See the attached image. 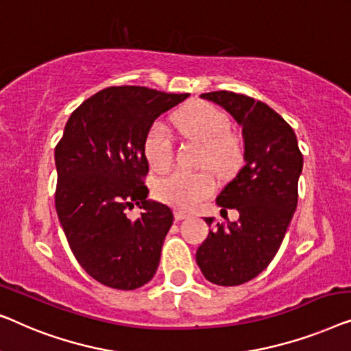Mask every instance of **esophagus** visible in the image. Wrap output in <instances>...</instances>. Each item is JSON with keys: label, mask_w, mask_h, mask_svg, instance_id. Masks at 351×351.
Returning <instances> with one entry per match:
<instances>
[{"label": "esophagus", "mask_w": 351, "mask_h": 351, "mask_svg": "<svg viewBox=\"0 0 351 351\" xmlns=\"http://www.w3.org/2000/svg\"><path fill=\"white\" fill-rule=\"evenodd\" d=\"M187 216H189V215H187V213H186V211H181V210H175V219H176V221H182V219H186V218H187Z\"/></svg>", "instance_id": "obj_1"}]
</instances>
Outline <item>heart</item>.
<instances>
[{
	"label": "heart",
	"instance_id": "1",
	"mask_svg": "<svg viewBox=\"0 0 351 351\" xmlns=\"http://www.w3.org/2000/svg\"><path fill=\"white\" fill-rule=\"evenodd\" d=\"M175 127L182 135L204 143L202 164L221 176H229L239 170L243 157L240 138L229 132V121L223 111L208 103H191L176 112ZM143 152L151 170L167 171L173 164V141L162 122L147 128ZM216 182L206 170H176L160 178L154 186V194L164 204L181 210H192L215 192Z\"/></svg>",
	"mask_w": 351,
	"mask_h": 351
}]
</instances>
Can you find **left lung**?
Here are the masks:
<instances>
[{
	"instance_id": "obj_1",
	"label": "left lung",
	"mask_w": 351,
	"mask_h": 351,
	"mask_svg": "<svg viewBox=\"0 0 351 351\" xmlns=\"http://www.w3.org/2000/svg\"><path fill=\"white\" fill-rule=\"evenodd\" d=\"M200 98L216 103L241 127L245 165L216 197L221 211H239V221L215 224V218H205L215 229L195 261L211 283L237 286L258 276L275 258L298 206L304 157L293 128L265 103L227 90Z\"/></svg>"
}]
</instances>
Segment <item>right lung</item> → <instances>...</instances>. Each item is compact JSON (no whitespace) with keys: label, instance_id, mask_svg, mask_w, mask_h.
<instances>
[{"label":"right lung","instance_id":"1","mask_svg":"<svg viewBox=\"0 0 351 351\" xmlns=\"http://www.w3.org/2000/svg\"><path fill=\"white\" fill-rule=\"evenodd\" d=\"M189 93L108 87L82 101L56 147V208L70 248L86 272L114 289H136L157 272L169 206L147 199L145 135ZM143 210L135 221L127 208Z\"/></svg>","mask_w":351,"mask_h":351}]
</instances>
